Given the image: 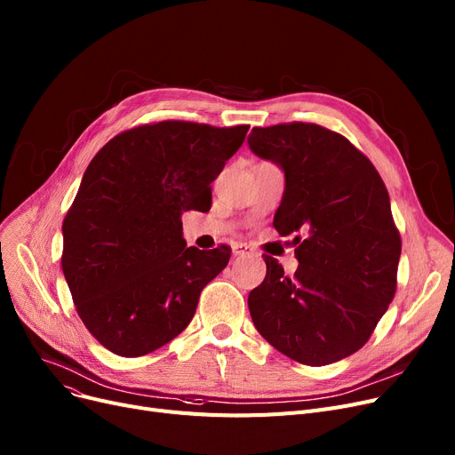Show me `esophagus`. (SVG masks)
<instances>
[{
	"label": "esophagus",
	"mask_w": 455,
	"mask_h": 455,
	"mask_svg": "<svg viewBox=\"0 0 455 455\" xmlns=\"http://www.w3.org/2000/svg\"><path fill=\"white\" fill-rule=\"evenodd\" d=\"M232 252H234V256H252L254 254V251L247 243H235L232 247Z\"/></svg>",
	"instance_id": "34e87169"
}]
</instances>
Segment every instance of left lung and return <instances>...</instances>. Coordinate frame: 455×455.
<instances>
[{
    "label": "left lung",
    "instance_id": "obj_1",
    "mask_svg": "<svg viewBox=\"0 0 455 455\" xmlns=\"http://www.w3.org/2000/svg\"><path fill=\"white\" fill-rule=\"evenodd\" d=\"M247 143L285 177L275 228L306 235L293 240V276L266 256L267 275L249 295L252 323L299 363H336L369 341L396 291L402 240L387 188L345 136L315 124L254 127Z\"/></svg>",
    "mask_w": 455,
    "mask_h": 455
}]
</instances>
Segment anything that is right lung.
Listing matches in <instances>:
<instances>
[{
    "label": "right lung",
    "mask_w": 455,
    "mask_h": 455,
    "mask_svg": "<svg viewBox=\"0 0 455 455\" xmlns=\"http://www.w3.org/2000/svg\"><path fill=\"white\" fill-rule=\"evenodd\" d=\"M249 125L160 122L114 136L88 164L62 235V271L92 336L124 357L146 355L194 319L230 247H186L182 212H206L210 184Z\"/></svg>",
    "instance_id": "add662e5"
}]
</instances>
